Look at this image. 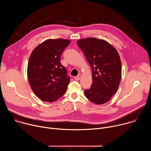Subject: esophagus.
Returning a JSON list of instances; mask_svg holds the SVG:
<instances>
[{
    "label": "esophagus",
    "instance_id": "1",
    "mask_svg": "<svg viewBox=\"0 0 151 151\" xmlns=\"http://www.w3.org/2000/svg\"><path fill=\"white\" fill-rule=\"evenodd\" d=\"M81 75H78V76H75L74 79H75V80H76V81H79V80L81 79Z\"/></svg>",
    "mask_w": 151,
    "mask_h": 151
}]
</instances>
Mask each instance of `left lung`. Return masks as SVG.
Listing matches in <instances>:
<instances>
[{
	"label": "left lung",
	"instance_id": "1",
	"mask_svg": "<svg viewBox=\"0 0 151 151\" xmlns=\"http://www.w3.org/2000/svg\"><path fill=\"white\" fill-rule=\"evenodd\" d=\"M92 69L91 88L84 91L91 102L107 103L117 91L121 79V61L116 50L106 40L89 37L77 41Z\"/></svg>",
	"mask_w": 151,
	"mask_h": 151
}]
</instances>
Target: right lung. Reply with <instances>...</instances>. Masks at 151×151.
<instances>
[{"label":"right lung","instance_id":"right-lung-1","mask_svg":"<svg viewBox=\"0 0 151 151\" xmlns=\"http://www.w3.org/2000/svg\"><path fill=\"white\" fill-rule=\"evenodd\" d=\"M70 43L67 39H48L32 51L27 66L30 87L44 101L53 102L65 93L70 77L60 63V56Z\"/></svg>","mask_w":151,"mask_h":151}]
</instances>
